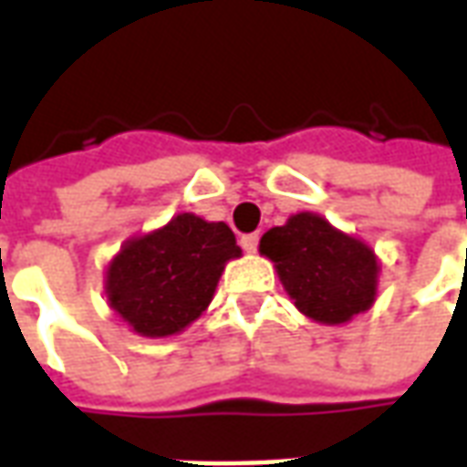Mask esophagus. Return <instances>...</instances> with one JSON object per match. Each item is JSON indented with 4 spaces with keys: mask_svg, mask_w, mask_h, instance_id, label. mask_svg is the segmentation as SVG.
I'll return each mask as SVG.
<instances>
[{
    "mask_svg": "<svg viewBox=\"0 0 467 467\" xmlns=\"http://www.w3.org/2000/svg\"><path fill=\"white\" fill-rule=\"evenodd\" d=\"M240 244H243L244 253H254V250H257V244H260V234L257 233L243 234V237H240Z\"/></svg>",
    "mask_w": 467,
    "mask_h": 467,
    "instance_id": "34e87169",
    "label": "esophagus"
}]
</instances>
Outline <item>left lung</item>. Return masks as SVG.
<instances>
[{
  "label": "left lung",
  "instance_id": "left-lung-1",
  "mask_svg": "<svg viewBox=\"0 0 467 467\" xmlns=\"http://www.w3.org/2000/svg\"><path fill=\"white\" fill-rule=\"evenodd\" d=\"M285 290L317 323H348L375 300L378 260L368 244L337 233L320 214L300 213L260 240Z\"/></svg>",
  "mask_w": 467,
  "mask_h": 467
}]
</instances>
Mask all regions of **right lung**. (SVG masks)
<instances>
[{
  "label": "right lung",
  "mask_w": 467,
  "mask_h": 467,
  "mask_svg": "<svg viewBox=\"0 0 467 467\" xmlns=\"http://www.w3.org/2000/svg\"><path fill=\"white\" fill-rule=\"evenodd\" d=\"M233 257L240 247L227 224L177 214L162 230L124 244L107 270V297L134 333L174 335L204 313Z\"/></svg>",
  "instance_id": "obj_1"
}]
</instances>
